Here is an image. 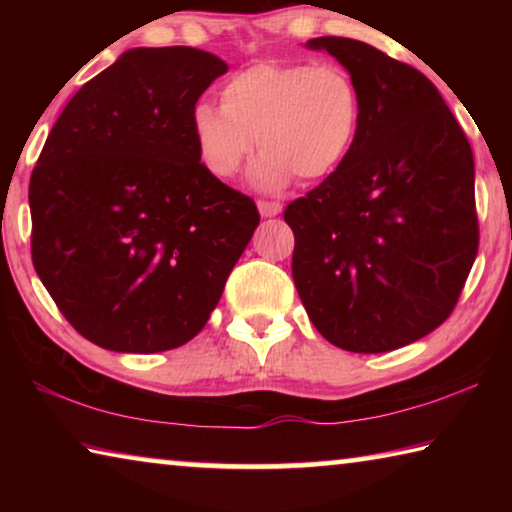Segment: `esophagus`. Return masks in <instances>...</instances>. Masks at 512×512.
<instances>
[{"instance_id": "34e87169", "label": "esophagus", "mask_w": 512, "mask_h": 512, "mask_svg": "<svg viewBox=\"0 0 512 512\" xmlns=\"http://www.w3.org/2000/svg\"><path fill=\"white\" fill-rule=\"evenodd\" d=\"M257 207H259V212H262V216H275V214L282 212V205L280 203H277V201H264V198H259Z\"/></svg>"}]
</instances>
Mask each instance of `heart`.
Instances as JSON below:
<instances>
[{
  "label": "heart",
  "mask_w": 512,
  "mask_h": 512,
  "mask_svg": "<svg viewBox=\"0 0 512 512\" xmlns=\"http://www.w3.org/2000/svg\"><path fill=\"white\" fill-rule=\"evenodd\" d=\"M361 92L336 63H259L232 74L221 108L198 103L192 133L198 155L216 178H232L259 142L253 167L262 189H280L293 176L323 180L341 167L357 140Z\"/></svg>",
  "instance_id": "1"
}]
</instances>
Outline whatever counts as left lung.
Instances as JSON below:
<instances>
[{
	"label": "left lung",
	"instance_id": "left-lung-1",
	"mask_svg": "<svg viewBox=\"0 0 512 512\" xmlns=\"http://www.w3.org/2000/svg\"><path fill=\"white\" fill-rule=\"evenodd\" d=\"M354 76L357 140L291 201V273L311 323L350 352H388L452 316L479 250L470 142L418 69L350 38L309 40Z\"/></svg>",
	"mask_w": 512,
	"mask_h": 512
}]
</instances>
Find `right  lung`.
Wrapping results in <instances>:
<instances>
[{"mask_svg": "<svg viewBox=\"0 0 512 512\" xmlns=\"http://www.w3.org/2000/svg\"><path fill=\"white\" fill-rule=\"evenodd\" d=\"M228 65L194 47L131 49L74 94L29 183L31 259L94 345L151 354L205 327L259 225L198 155L192 110Z\"/></svg>", "mask_w": 512, "mask_h": 512, "instance_id": "right-lung-1", "label": "right lung"}]
</instances>
